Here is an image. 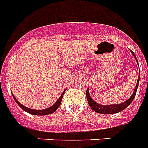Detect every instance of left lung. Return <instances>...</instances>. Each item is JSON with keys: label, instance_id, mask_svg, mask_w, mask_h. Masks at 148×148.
Masks as SVG:
<instances>
[{"label": "left lung", "instance_id": "left-lung-1", "mask_svg": "<svg viewBox=\"0 0 148 148\" xmlns=\"http://www.w3.org/2000/svg\"><path fill=\"white\" fill-rule=\"evenodd\" d=\"M132 52L133 56H135V58L136 59V56L134 54V52L132 51H131ZM139 78H138V81H137V84H136V88L134 90V92H133L132 96L130 97L129 99H127V101H125L124 103H119V104H113V105H100L99 103H97L96 102H95L89 95L88 92V89H87L86 91V96H87V99H88V102L89 106L91 107V108L96 112L97 113H101V114H115V113L119 112L123 110H124L126 108L127 106H129V104L131 103L132 102V100L135 98L136 94V91H137V88H138V85H139Z\"/></svg>", "mask_w": 148, "mask_h": 148}]
</instances>
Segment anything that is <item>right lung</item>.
I'll return each mask as SVG.
<instances>
[{
  "label": "right lung",
  "instance_id": "1",
  "mask_svg": "<svg viewBox=\"0 0 148 148\" xmlns=\"http://www.w3.org/2000/svg\"><path fill=\"white\" fill-rule=\"evenodd\" d=\"M65 92V91L62 93V95L60 96L58 100L55 103V104H53L52 106H51L50 108H46V109L44 110H34V109H31V108H27V107H25L24 105H22L21 103H20L18 102V100L16 99L15 97L13 96V98L15 99V101L16 102V103L18 104L21 108L22 109L24 110V111H25L29 114H32V115H36V116H45V115H49V114H52L55 111L57 110V108H59L60 105V103H61V100H62L63 96H64V94Z\"/></svg>",
  "mask_w": 148,
  "mask_h": 148
}]
</instances>
